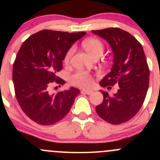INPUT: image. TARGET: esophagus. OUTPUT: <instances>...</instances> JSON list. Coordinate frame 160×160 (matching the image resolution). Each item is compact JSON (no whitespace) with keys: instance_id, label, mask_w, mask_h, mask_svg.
<instances>
[{"instance_id":"1","label":"esophagus","mask_w":160,"mask_h":160,"mask_svg":"<svg viewBox=\"0 0 160 160\" xmlns=\"http://www.w3.org/2000/svg\"><path fill=\"white\" fill-rule=\"evenodd\" d=\"M93 90H81V93H86V94H88V95H90V94H91L92 93H93Z\"/></svg>"}]
</instances>
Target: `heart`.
Masks as SVG:
<instances>
[{
	"mask_svg": "<svg viewBox=\"0 0 160 160\" xmlns=\"http://www.w3.org/2000/svg\"><path fill=\"white\" fill-rule=\"evenodd\" d=\"M83 49L86 50L93 58H99L104 52L105 46L103 42L98 38H90L83 40L82 42ZM73 48H70L66 53L64 62L68 63L71 56L73 53ZM70 83L72 85L79 88H88L93 83L91 75L86 71H77L70 77Z\"/></svg>",
	"mask_w": 160,
	"mask_h": 160,
	"instance_id": "heart-1",
	"label": "heart"
}]
</instances>
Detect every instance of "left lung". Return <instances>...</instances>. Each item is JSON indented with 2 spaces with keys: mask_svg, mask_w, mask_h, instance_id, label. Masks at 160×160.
<instances>
[{
  "mask_svg": "<svg viewBox=\"0 0 160 160\" xmlns=\"http://www.w3.org/2000/svg\"><path fill=\"white\" fill-rule=\"evenodd\" d=\"M107 40L114 52L111 71L100 82L103 88L118 85L113 96L102 91L104 100L96 107L98 115L108 123L120 125L132 119L142 106L149 84V69L141 43L118 28L93 30ZM108 88H111L109 87Z\"/></svg>",
  "mask_w": 160,
  "mask_h": 160,
  "instance_id": "left-lung-1",
  "label": "left lung"
}]
</instances>
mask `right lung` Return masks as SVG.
I'll return each mask as SVG.
<instances>
[{
  "instance_id": "1",
  "label": "right lung",
  "mask_w": 160,
  "mask_h": 160,
  "mask_svg": "<svg viewBox=\"0 0 160 160\" xmlns=\"http://www.w3.org/2000/svg\"><path fill=\"white\" fill-rule=\"evenodd\" d=\"M85 34L42 30L28 37L18 52L12 71L14 93L22 110L36 123L53 125L70 111L80 90L51 93L49 88L65 83L56 74L71 46Z\"/></svg>"
}]
</instances>
